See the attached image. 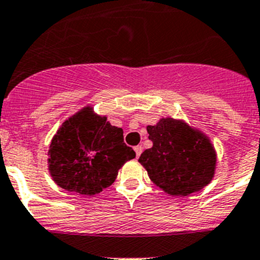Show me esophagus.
I'll use <instances>...</instances> for the list:
<instances>
[{
  "instance_id": "34e87169",
  "label": "esophagus",
  "mask_w": 260,
  "mask_h": 260,
  "mask_svg": "<svg viewBox=\"0 0 260 260\" xmlns=\"http://www.w3.org/2000/svg\"><path fill=\"white\" fill-rule=\"evenodd\" d=\"M134 150H135V153H136V156H140V154H141V151H143V148H141V145H136L135 148H134Z\"/></svg>"
}]
</instances>
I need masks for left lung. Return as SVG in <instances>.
Instances as JSON below:
<instances>
[{
	"mask_svg": "<svg viewBox=\"0 0 260 260\" xmlns=\"http://www.w3.org/2000/svg\"><path fill=\"white\" fill-rule=\"evenodd\" d=\"M146 130L153 146L141 153L139 163L155 186L172 196H188L212 181L216 151L202 131L172 117Z\"/></svg>",
	"mask_w": 260,
	"mask_h": 260,
	"instance_id": "1",
	"label": "left lung"
}]
</instances>
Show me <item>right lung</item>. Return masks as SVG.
Instances as JSON below:
<instances>
[{"instance_id": "obj_1", "label": "right lung", "mask_w": 260, "mask_h": 260, "mask_svg": "<svg viewBox=\"0 0 260 260\" xmlns=\"http://www.w3.org/2000/svg\"><path fill=\"white\" fill-rule=\"evenodd\" d=\"M48 155L49 173L60 188L92 196L114 183L135 151L124 143L121 127L87 106L61 124Z\"/></svg>"}]
</instances>
